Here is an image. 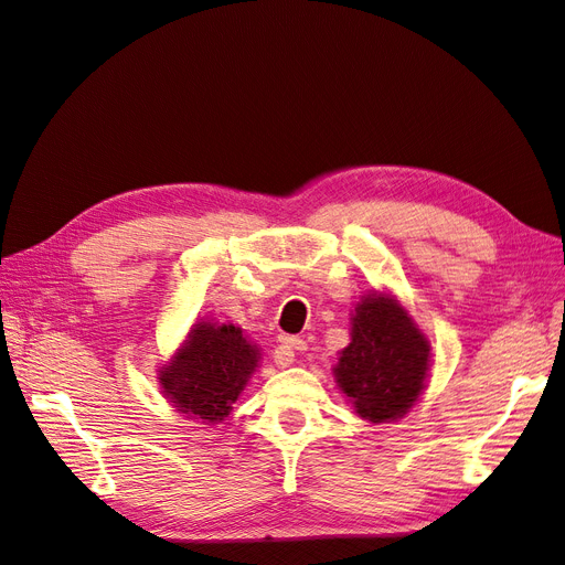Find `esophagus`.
<instances>
[{"label":"esophagus","mask_w":565,"mask_h":565,"mask_svg":"<svg viewBox=\"0 0 565 565\" xmlns=\"http://www.w3.org/2000/svg\"><path fill=\"white\" fill-rule=\"evenodd\" d=\"M298 350H305V340L302 338H290V335L279 338V348L275 350L277 366H281V369L290 366V363H294V359H296Z\"/></svg>","instance_id":"obj_1"}]
</instances>
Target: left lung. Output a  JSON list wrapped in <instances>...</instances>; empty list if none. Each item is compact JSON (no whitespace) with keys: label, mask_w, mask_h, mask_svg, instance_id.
Wrapping results in <instances>:
<instances>
[{"label":"left lung","mask_w":565,"mask_h":565,"mask_svg":"<svg viewBox=\"0 0 565 565\" xmlns=\"http://www.w3.org/2000/svg\"><path fill=\"white\" fill-rule=\"evenodd\" d=\"M429 344L392 298L369 296L352 319V342L335 366L338 387L371 423H392L425 390Z\"/></svg>","instance_id":"left-lung-1"}]
</instances>
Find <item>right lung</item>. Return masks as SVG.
<instances>
[{"label":"right lung","instance_id":"right-lung-1","mask_svg":"<svg viewBox=\"0 0 565 565\" xmlns=\"http://www.w3.org/2000/svg\"><path fill=\"white\" fill-rule=\"evenodd\" d=\"M258 350L236 326L196 323L185 348L161 371L163 394L190 420L221 423L244 392Z\"/></svg>","mask_w":565,"mask_h":565}]
</instances>
